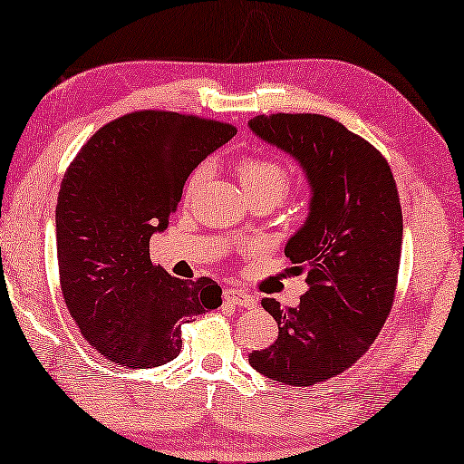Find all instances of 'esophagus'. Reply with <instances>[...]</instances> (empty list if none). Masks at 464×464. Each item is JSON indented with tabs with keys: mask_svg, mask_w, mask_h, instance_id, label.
I'll return each mask as SVG.
<instances>
[{
	"mask_svg": "<svg viewBox=\"0 0 464 464\" xmlns=\"http://www.w3.org/2000/svg\"><path fill=\"white\" fill-rule=\"evenodd\" d=\"M224 298L227 303H232L237 306H245V309H255V306H256V298L251 296V295H246L245 290H238V288H226Z\"/></svg>",
	"mask_w": 464,
	"mask_h": 464,
	"instance_id": "34e87169",
	"label": "esophagus"
}]
</instances>
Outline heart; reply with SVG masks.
Segmentation results:
<instances>
[{
  "label": "heart",
  "mask_w": 464,
  "mask_h": 464,
  "mask_svg": "<svg viewBox=\"0 0 464 464\" xmlns=\"http://www.w3.org/2000/svg\"><path fill=\"white\" fill-rule=\"evenodd\" d=\"M209 172V163L203 161L192 169L187 182V192L192 195L201 187L205 176ZM237 174L246 190L248 198L253 197H269L274 203L284 201L295 187V172L286 161L276 158V155H246L238 160Z\"/></svg>",
  "instance_id": "heart-1"
}]
</instances>
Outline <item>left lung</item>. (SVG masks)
<instances>
[{
	"instance_id": "8db88e82",
	"label": "left lung",
	"mask_w": 464,
	"mask_h": 464,
	"mask_svg": "<svg viewBox=\"0 0 464 464\" xmlns=\"http://www.w3.org/2000/svg\"><path fill=\"white\" fill-rule=\"evenodd\" d=\"M248 126L301 161L313 187L309 218L284 248L309 290L295 309L263 298L277 338L248 362L286 386H315L367 353L394 304L402 246L396 180L372 142L327 116L263 113Z\"/></svg>"
}]
</instances>
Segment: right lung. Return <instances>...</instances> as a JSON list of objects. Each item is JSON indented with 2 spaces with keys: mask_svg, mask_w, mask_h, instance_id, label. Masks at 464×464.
<instances>
[{
  "mask_svg": "<svg viewBox=\"0 0 464 464\" xmlns=\"http://www.w3.org/2000/svg\"><path fill=\"white\" fill-rule=\"evenodd\" d=\"M234 134L237 126L192 113L130 111L99 128L63 174V303L82 338L116 365H166L180 353L182 324L222 304L211 277L187 282L155 267L149 240L168 226L192 169Z\"/></svg>",
  "mask_w": 464,
  "mask_h": 464,
  "instance_id": "add662e5",
  "label": "right lung"
}]
</instances>
